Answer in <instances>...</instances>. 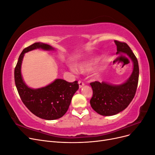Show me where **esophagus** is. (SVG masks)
I'll return each mask as SVG.
<instances>
[{
	"label": "esophagus",
	"mask_w": 155,
	"mask_h": 155,
	"mask_svg": "<svg viewBox=\"0 0 155 155\" xmlns=\"http://www.w3.org/2000/svg\"><path fill=\"white\" fill-rule=\"evenodd\" d=\"M78 84H79V88H82L84 85H85V84H84V83L82 82L81 81H78Z\"/></svg>",
	"instance_id": "34e87169"
}]
</instances>
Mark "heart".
Instances as JSON below:
<instances>
[{
    "label": "heart",
    "mask_w": 155,
    "mask_h": 155,
    "mask_svg": "<svg viewBox=\"0 0 155 155\" xmlns=\"http://www.w3.org/2000/svg\"><path fill=\"white\" fill-rule=\"evenodd\" d=\"M96 64V58H90L76 65V69L80 73H87L92 71Z\"/></svg>",
    "instance_id": "b5f03b06"
}]
</instances>
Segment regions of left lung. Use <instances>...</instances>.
<instances>
[{
	"label": "left lung",
	"instance_id": "1",
	"mask_svg": "<svg viewBox=\"0 0 155 155\" xmlns=\"http://www.w3.org/2000/svg\"><path fill=\"white\" fill-rule=\"evenodd\" d=\"M116 54L127 55L133 64L130 77L120 85L94 81L91 83L93 96L90 101L92 109L102 116H113L125 109L134 97L138 86L139 67L138 60L129 46L125 43L114 41Z\"/></svg>",
	"mask_w": 155,
	"mask_h": 155
}]
</instances>
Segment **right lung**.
Returning a JSON list of instances; mask_svg holds the SVG:
<instances>
[{
	"label": "right lung",
	"instance_id": "right-lung-1",
	"mask_svg": "<svg viewBox=\"0 0 155 155\" xmlns=\"http://www.w3.org/2000/svg\"><path fill=\"white\" fill-rule=\"evenodd\" d=\"M36 49L47 51L55 50L49 45L35 43L22 50L18 58L14 72L15 83L23 104L33 114L40 118L54 120L61 118L66 113L72 98L78 90V81L67 82L56 79L49 85L38 88L28 86L21 74V66L25 54Z\"/></svg>",
	"mask_w": 155,
	"mask_h": 155
}]
</instances>
